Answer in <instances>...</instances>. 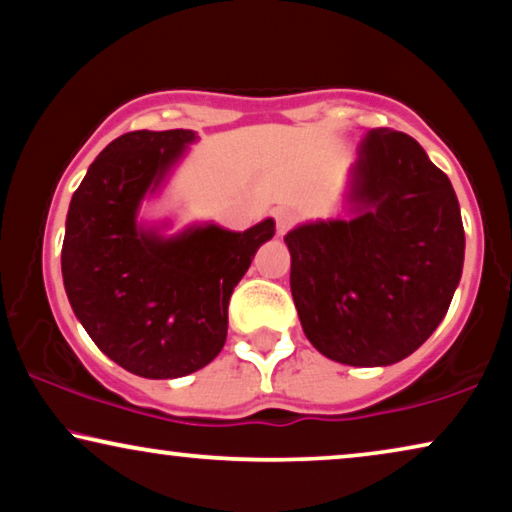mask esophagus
Masks as SVG:
<instances>
[{
	"instance_id": "esophagus-1",
	"label": "esophagus",
	"mask_w": 512,
	"mask_h": 512,
	"mask_svg": "<svg viewBox=\"0 0 512 512\" xmlns=\"http://www.w3.org/2000/svg\"><path fill=\"white\" fill-rule=\"evenodd\" d=\"M274 215H276V234L283 236L285 231L290 229V224L295 222V213H292V210H288V208H278Z\"/></svg>"
}]
</instances>
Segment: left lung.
Wrapping results in <instances>:
<instances>
[{"label":"left lung","instance_id":"8db88e82","mask_svg":"<svg viewBox=\"0 0 512 512\" xmlns=\"http://www.w3.org/2000/svg\"><path fill=\"white\" fill-rule=\"evenodd\" d=\"M283 241L306 339L351 367L412 356L445 318L466 252L449 177L417 140L386 128L360 140L335 215Z\"/></svg>","mask_w":512,"mask_h":512}]
</instances>
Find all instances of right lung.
<instances>
[{"label":"right lung","instance_id":"add662e5","mask_svg":"<svg viewBox=\"0 0 512 512\" xmlns=\"http://www.w3.org/2000/svg\"><path fill=\"white\" fill-rule=\"evenodd\" d=\"M199 135L126 133L102 149L70 201L60 267L74 316L109 360L145 379L206 367L227 342V306L271 217L245 231L147 220Z\"/></svg>","mask_w":512,"mask_h":512}]
</instances>
